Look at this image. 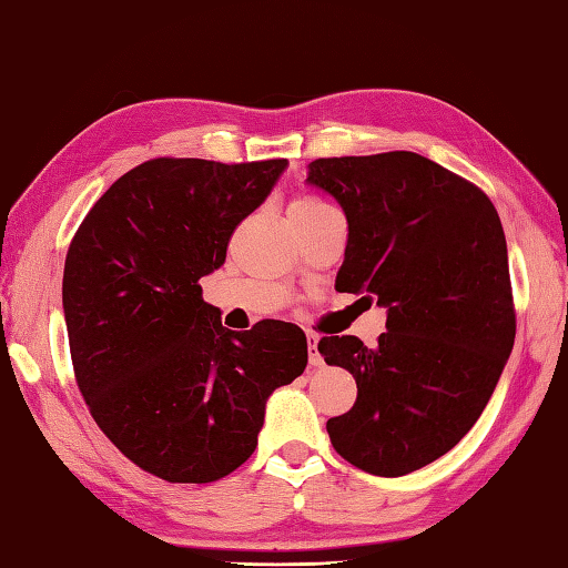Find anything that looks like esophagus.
Returning <instances> with one entry per match:
<instances>
[{
    "instance_id": "esophagus-1",
    "label": "esophagus",
    "mask_w": 568,
    "mask_h": 568,
    "mask_svg": "<svg viewBox=\"0 0 568 568\" xmlns=\"http://www.w3.org/2000/svg\"><path fill=\"white\" fill-rule=\"evenodd\" d=\"M317 335H313V332H307V352H310V366L313 369H322L325 366V359H322V354L317 349Z\"/></svg>"
}]
</instances>
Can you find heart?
<instances>
[{
	"label": "heart",
	"mask_w": 568,
	"mask_h": 568,
	"mask_svg": "<svg viewBox=\"0 0 568 568\" xmlns=\"http://www.w3.org/2000/svg\"><path fill=\"white\" fill-rule=\"evenodd\" d=\"M329 209L325 202H320L317 196H295L293 204H291V219H305V216H315L320 211Z\"/></svg>",
	"instance_id": "obj_1"
}]
</instances>
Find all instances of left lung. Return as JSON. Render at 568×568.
Wrapping results in <instances>:
<instances>
[{
	"label": "left lung",
	"instance_id": "obj_1",
	"mask_svg": "<svg viewBox=\"0 0 568 568\" xmlns=\"http://www.w3.org/2000/svg\"><path fill=\"white\" fill-rule=\"evenodd\" d=\"M305 182L347 216L335 287L386 307L376 347L352 335L317 344L357 382L329 440L364 473L408 475L458 446L513 352L503 224L480 189L416 152L315 160Z\"/></svg>",
	"mask_w": 568,
	"mask_h": 568
}]
</instances>
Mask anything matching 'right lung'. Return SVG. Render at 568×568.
Here are the masks:
<instances>
[{
	"mask_svg": "<svg viewBox=\"0 0 568 568\" xmlns=\"http://www.w3.org/2000/svg\"><path fill=\"white\" fill-rule=\"evenodd\" d=\"M285 166L144 162L98 199L65 255L78 388L115 448L166 483H214L246 463L268 396L307 366L303 329L231 332L199 285Z\"/></svg>",
	"mask_w": 568,
	"mask_h": 568,
	"instance_id": "obj_1",
	"label": "right lung"
}]
</instances>
